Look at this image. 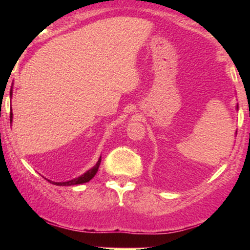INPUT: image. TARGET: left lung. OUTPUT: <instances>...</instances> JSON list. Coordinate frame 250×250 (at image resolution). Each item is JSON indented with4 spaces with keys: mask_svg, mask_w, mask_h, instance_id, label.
<instances>
[{
    "mask_svg": "<svg viewBox=\"0 0 250 250\" xmlns=\"http://www.w3.org/2000/svg\"><path fill=\"white\" fill-rule=\"evenodd\" d=\"M236 109H237V110H239V104H236Z\"/></svg>",
    "mask_w": 250,
    "mask_h": 250,
    "instance_id": "obj_1",
    "label": "left lung"
}]
</instances>
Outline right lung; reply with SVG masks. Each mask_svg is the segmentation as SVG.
<instances>
[{
  "mask_svg": "<svg viewBox=\"0 0 250 250\" xmlns=\"http://www.w3.org/2000/svg\"><path fill=\"white\" fill-rule=\"evenodd\" d=\"M13 95V88L10 89V97ZM13 122V113H10V123ZM100 163H101V156H100V159L97 160L96 165L94 166L93 168L89 169V170L85 171L84 174H82L81 176L76 177V179H73V180H69V181H65V182H54V181H49L50 183H53V185H56V186H75V185H82V183H85V182H89L91 179H93L94 176H95L97 170H99V167H100Z\"/></svg>",
  "mask_w": 250,
  "mask_h": 250,
  "instance_id": "1",
  "label": "right lung"
}]
</instances>
